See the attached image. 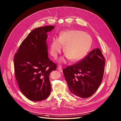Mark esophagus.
<instances>
[{
    "label": "esophagus",
    "mask_w": 121,
    "mask_h": 121,
    "mask_svg": "<svg viewBox=\"0 0 121 121\" xmlns=\"http://www.w3.org/2000/svg\"><path fill=\"white\" fill-rule=\"evenodd\" d=\"M57 69H58V70H59L60 72H62L63 71V70H62V66H61V65L58 66Z\"/></svg>",
    "instance_id": "obj_1"
}]
</instances>
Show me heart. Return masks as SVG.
Segmentation results:
<instances>
[{"label":"heart","instance_id":"1","mask_svg":"<svg viewBox=\"0 0 121 121\" xmlns=\"http://www.w3.org/2000/svg\"><path fill=\"white\" fill-rule=\"evenodd\" d=\"M92 39L83 31L69 30L62 31L59 38H54L51 43L50 52L54 58L57 57L64 47V52L72 61L82 59L90 50ZM63 59H62L61 60Z\"/></svg>","mask_w":121,"mask_h":121}]
</instances>
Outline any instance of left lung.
<instances>
[{"instance_id":"1","label":"left lung","mask_w":121,"mask_h":121,"mask_svg":"<svg viewBox=\"0 0 121 121\" xmlns=\"http://www.w3.org/2000/svg\"><path fill=\"white\" fill-rule=\"evenodd\" d=\"M105 58L99 49L91 51L78 63L63 70L70 92L82 98L97 90L104 75Z\"/></svg>"}]
</instances>
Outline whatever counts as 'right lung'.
<instances>
[{"instance_id": "right-lung-1", "label": "right lung", "mask_w": 121, "mask_h": 121, "mask_svg": "<svg viewBox=\"0 0 121 121\" xmlns=\"http://www.w3.org/2000/svg\"><path fill=\"white\" fill-rule=\"evenodd\" d=\"M54 28L46 26L32 30L14 56L16 79L22 93L31 101L45 100L51 91L49 75L57 66L48 57L46 40L48 32Z\"/></svg>"}]
</instances>
